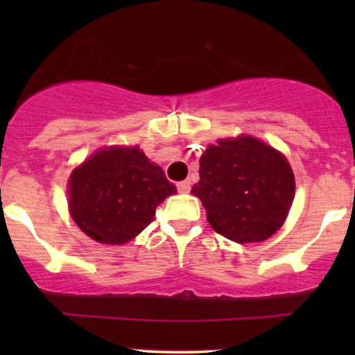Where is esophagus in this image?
Listing matches in <instances>:
<instances>
[{
	"instance_id": "obj_1",
	"label": "esophagus",
	"mask_w": 355,
	"mask_h": 355,
	"mask_svg": "<svg viewBox=\"0 0 355 355\" xmlns=\"http://www.w3.org/2000/svg\"><path fill=\"white\" fill-rule=\"evenodd\" d=\"M177 189L180 193H189L190 189H191V182L190 180H182L177 183Z\"/></svg>"
}]
</instances>
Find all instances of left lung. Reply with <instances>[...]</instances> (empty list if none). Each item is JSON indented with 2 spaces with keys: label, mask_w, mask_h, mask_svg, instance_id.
<instances>
[{
  "label": "left lung",
  "mask_w": 355,
  "mask_h": 355,
  "mask_svg": "<svg viewBox=\"0 0 355 355\" xmlns=\"http://www.w3.org/2000/svg\"><path fill=\"white\" fill-rule=\"evenodd\" d=\"M191 193L202 200L217 234L237 243L262 242L282 227L295 180L282 153L242 135L205 150Z\"/></svg>",
  "instance_id": "left-lung-1"
}]
</instances>
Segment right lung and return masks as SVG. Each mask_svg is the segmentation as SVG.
Here are the masks:
<instances>
[{"mask_svg":"<svg viewBox=\"0 0 355 355\" xmlns=\"http://www.w3.org/2000/svg\"><path fill=\"white\" fill-rule=\"evenodd\" d=\"M175 191L164 170L138 146H112L96 152L71 173L68 205L88 237L121 245L152 223L158 203Z\"/></svg>","mask_w":355,"mask_h":355,"instance_id":"1","label":"right lung"}]
</instances>
